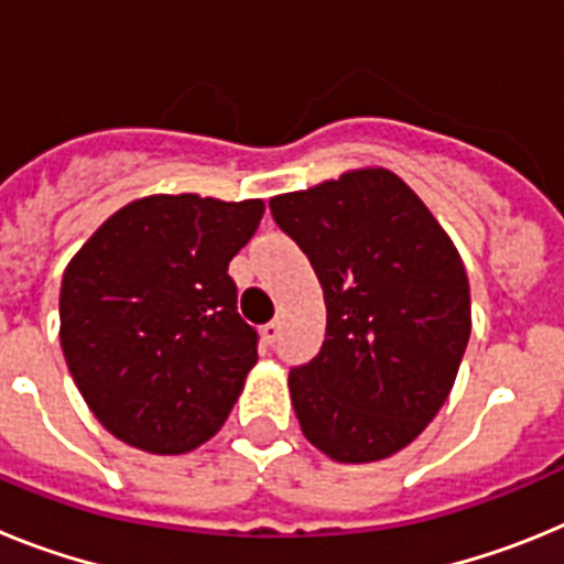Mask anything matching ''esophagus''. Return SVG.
Returning <instances> with one entry per match:
<instances>
[{
  "instance_id": "esophagus-1",
  "label": "esophagus",
  "mask_w": 564,
  "mask_h": 564,
  "mask_svg": "<svg viewBox=\"0 0 564 564\" xmlns=\"http://www.w3.org/2000/svg\"><path fill=\"white\" fill-rule=\"evenodd\" d=\"M279 336H282V322H268L265 327H262V338H265L268 344H276Z\"/></svg>"
}]
</instances>
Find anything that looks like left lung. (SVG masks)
Here are the masks:
<instances>
[{"label": "left lung", "instance_id": "obj_1", "mask_svg": "<svg viewBox=\"0 0 564 564\" xmlns=\"http://www.w3.org/2000/svg\"><path fill=\"white\" fill-rule=\"evenodd\" d=\"M271 214L307 253L327 305L322 350L288 376L299 426L338 463L395 455L460 370L471 333L460 253L390 169L279 194Z\"/></svg>", "mask_w": 564, "mask_h": 564}]
</instances>
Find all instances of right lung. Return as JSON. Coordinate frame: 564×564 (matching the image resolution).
<instances>
[{"mask_svg": "<svg viewBox=\"0 0 564 564\" xmlns=\"http://www.w3.org/2000/svg\"><path fill=\"white\" fill-rule=\"evenodd\" d=\"M262 200L152 194L115 212L62 279V350L93 415L118 441L183 455L217 435L257 364L228 262Z\"/></svg>", "mask_w": 564, "mask_h": 564, "instance_id": "add662e5", "label": "right lung"}]
</instances>
